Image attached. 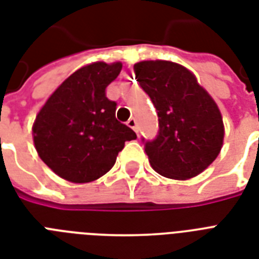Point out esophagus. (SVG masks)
<instances>
[{
  "label": "esophagus",
  "mask_w": 259,
  "mask_h": 259,
  "mask_svg": "<svg viewBox=\"0 0 259 259\" xmlns=\"http://www.w3.org/2000/svg\"><path fill=\"white\" fill-rule=\"evenodd\" d=\"M127 126H129L130 129H133L136 133H138V123L136 118H130L129 121H127Z\"/></svg>",
  "instance_id": "34e87169"
}]
</instances>
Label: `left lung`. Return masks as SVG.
<instances>
[{
	"mask_svg": "<svg viewBox=\"0 0 259 259\" xmlns=\"http://www.w3.org/2000/svg\"><path fill=\"white\" fill-rule=\"evenodd\" d=\"M134 72L157 110V137L145 144L152 168L173 180L200 175L223 146L225 125L217 102L179 63L144 60L134 64Z\"/></svg>",
	"mask_w": 259,
	"mask_h": 259,
	"instance_id": "obj_1",
	"label": "left lung"
}]
</instances>
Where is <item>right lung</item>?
<instances>
[{"mask_svg":"<svg viewBox=\"0 0 259 259\" xmlns=\"http://www.w3.org/2000/svg\"><path fill=\"white\" fill-rule=\"evenodd\" d=\"M121 62H94L71 74L51 94L32 126L38 157L59 177L91 183L109 172L133 130L115 118L117 103L106 87L117 79Z\"/></svg>","mask_w":259,"mask_h":259,"instance_id":"1","label":"right lung"}]
</instances>
